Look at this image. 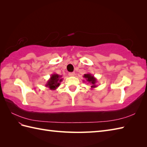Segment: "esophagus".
I'll return each instance as SVG.
<instances>
[{
	"mask_svg": "<svg viewBox=\"0 0 147 147\" xmlns=\"http://www.w3.org/2000/svg\"><path fill=\"white\" fill-rule=\"evenodd\" d=\"M68 74H69V76H74L75 73H74V72H71V73H69Z\"/></svg>",
	"mask_w": 147,
	"mask_h": 147,
	"instance_id": "esophagus-1",
	"label": "esophagus"
}]
</instances>
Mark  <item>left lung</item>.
<instances>
[{
  "label": "left lung",
  "mask_w": 147,
  "mask_h": 147,
  "mask_svg": "<svg viewBox=\"0 0 147 147\" xmlns=\"http://www.w3.org/2000/svg\"><path fill=\"white\" fill-rule=\"evenodd\" d=\"M83 78L86 80V82L89 83L90 85H92L91 86L92 88H96V87H97V85H96V82H97V80H96V78H95L94 76H93L92 74L90 73L85 74L83 76ZM83 82H85V80H83Z\"/></svg>",
  "instance_id": "left-lung-1"
}]
</instances>
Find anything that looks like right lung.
Masks as SVG:
<instances>
[{
	"instance_id": "right-lung-1",
	"label": "right lung",
	"mask_w": 147,
	"mask_h": 147,
	"mask_svg": "<svg viewBox=\"0 0 147 147\" xmlns=\"http://www.w3.org/2000/svg\"><path fill=\"white\" fill-rule=\"evenodd\" d=\"M62 80L63 79L62 78V76L59 75L56 73H53L51 74V78L47 82L45 86L48 87L51 90H55L60 86Z\"/></svg>"
}]
</instances>
